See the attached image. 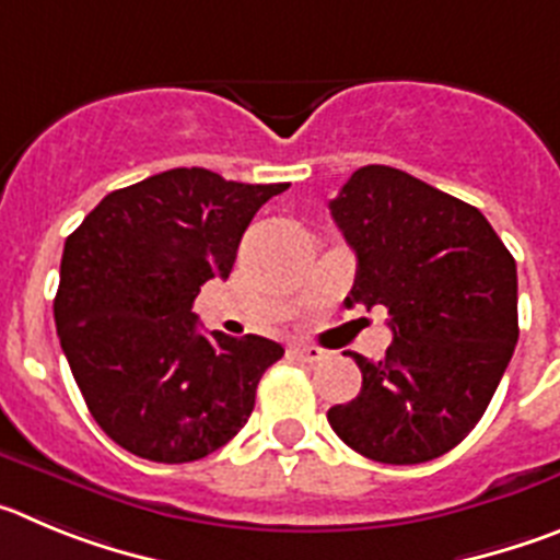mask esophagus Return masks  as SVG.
Listing matches in <instances>:
<instances>
[{
    "mask_svg": "<svg viewBox=\"0 0 560 560\" xmlns=\"http://www.w3.org/2000/svg\"><path fill=\"white\" fill-rule=\"evenodd\" d=\"M295 357H299L301 362H320L326 357L324 349H317V346H295Z\"/></svg>",
    "mask_w": 560,
    "mask_h": 560,
    "instance_id": "esophagus-1",
    "label": "esophagus"
}]
</instances>
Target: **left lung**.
Masks as SVG:
<instances>
[{
    "instance_id": "1",
    "label": "left lung",
    "mask_w": 560,
    "mask_h": 560,
    "mask_svg": "<svg viewBox=\"0 0 560 560\" xmlns=\"http://www.w3.org/2000/svg\"><path fill=\"white\" fill-rule=\"evenodd\" d=\"M329 209L357 254L346 306H385L393 342L380 362L351 354L362 387L326 418L371 460H435L475 430L516 349V261L480 209L385 164Z\"/></svg>"
}]
</instances>
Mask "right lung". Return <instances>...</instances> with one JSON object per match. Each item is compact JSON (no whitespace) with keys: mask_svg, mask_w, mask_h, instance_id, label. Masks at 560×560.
<instances>
[{"mask_svg":"<svg viewBox=\"0 0 560 560\" xmlns=\"http://www.w3.org/2000/svg\"><path fill=\"white\" fill-rule=\"evenodd\" d=\"M284 189L167 170L105 195L67 236L60 349L94 421L130 455L200 460L248 421L284 349L259 335H200L192 304L206 281L229 279L254 214Z\"/></svg>","mask_w":560,"mask_h":560,"instance_id":"add662e5","label":"right lung"}]
</instances>
